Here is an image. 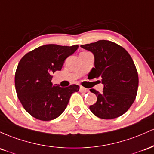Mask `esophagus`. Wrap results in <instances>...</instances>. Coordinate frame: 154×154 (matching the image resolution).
Masks as SVG:
<instances>
[{"label": "esophagus", "mask_w": 154, "mask_h": 154, "mask_svg": "<svg viewBox=\"0 0 154 154\" xmlns=\"http://www.w3.org/2000/svg\"><path fill=\"white\" fill-rule=\"evenodd\" d=\"M79 90H80L81 92H86V91H87V89L83 87V86H81L80 89H79Z\"/></svg>", "instance_id": "1"}]
</instances>
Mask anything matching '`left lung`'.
<instances>
[{"label":"left lung","instance_id":"left-lung-1","mask_svg":"<svg viewBox=\"0 0 154 154\" xmlns=\"http://www.w3.org/2000/svg\"><path fill=\"white\" fill-rule=\"evenodd\" d=\"M81 46L94 56V68L89 72V77L100 78L104 84L101 93L90 89L97 100L89 109L103 119L123 115L135 100L139 83L137 70L131 56L122 46L106 40Z\"/></svg>","mask_w":154,"mask_h":154}]
</instances>
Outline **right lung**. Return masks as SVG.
<instances>
[{
    "label": "right lung",
    "instance_id": "1",
    "mask_svg": "<svg viewBox=\"0 0 154 154\" xmlns=\"http://www.w3.org/2000/svg\"><path fill=\"white\" fill-rule=\"evenodd\" d=\"M79 46L47 44L23 56L15 72V88L20 103L29 114L41 121L57 118L66 108L70 96L79 86L53 85L52 73L61 70L64 61Z\"/></svg>",
    "mask_w": 154,
    "mask_h": 154
}]
</instances>
